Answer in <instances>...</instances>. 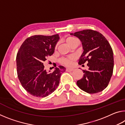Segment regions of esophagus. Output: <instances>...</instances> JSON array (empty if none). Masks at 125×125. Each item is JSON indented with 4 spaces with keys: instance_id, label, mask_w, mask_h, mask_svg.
Wrapping results in <instances>:
<instances>
[{
    "instance_id": "obj_1",
    "label": "esophagus",
    "mask_w": 125,
    "mask_h": 125,
    "mask_svg": "<svg viewBox=\"0 0 125 125\" xmlns=\"http://www.w3.org/2000/svg\"><path fill=\"white\" fill-rule=\"evenodd\" d=\"M73 71V69L66 68V71H67V72H72V71Z\"/></svg>"
}]
</instances>
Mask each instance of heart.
<instances>
[{"label":"heart","mask_w":125,"mask_h":125,"mask_svg":"<svg viewBox=\"0 0 125 125\" xmlns=\"http://www.w3.org/2000/svg\"><path fill=\"white\" fill-rule=\"evenodd\" d=\"M65 41L68 46H69V47H71L72 46L74 45V44L79 43V41H78L77 38L72 36L67 37L65 40ZM57 47V45H56L55 46V49H56ZM75 57L73 56H70L66 57H62L59 60V62L61 64L66 65V66H71L72 64L73 61L75 60Z\"/></svg>","instance_id":"1"}]
</instances>
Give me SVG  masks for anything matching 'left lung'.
Segmentation results:
<instances>
[{
    "instance_id": "1",
    "label": "left lung",
    "mask_w": 125,
    "mask_h": 125,
    "mask_svg": "<svg viewBox=\"0 0 125 125\" xmlns=\"http://www.w3.org/2000/svg\"><path fill=\"white\" fill-rule=\"evenodd\" d=\"M71 35L82 42L84 51L79 60V64L88 63V71L77 82L82 90L89 94L100 92L107 87L113 75V51L106 39L101 33L93 30H84Z\"/></svg>"
}]
</instances>
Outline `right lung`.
Segmentation results:
<instances>
[{"mask_svg": "<svg viewBox=\"0 0 125 125\" xmlns=\"http://www.w3.org/2000/svg\"><path fill=\"white\" fill-rule=\"evenodd\" d=\"M59 39L58 34L32 36L25 40L18 51V78L22 87L33 96L44 98L53 92L60 83L61 74L65 71L61 65L52 73L44 68L43 62L54 53Z\"/></svg>", "mask_w": 125, "mask_h": 125, "instance_id": "right-lung-1", "label": "right lung"}]
</instances>
